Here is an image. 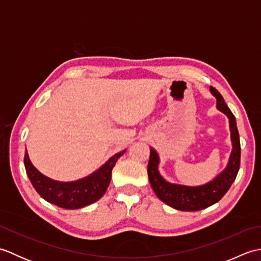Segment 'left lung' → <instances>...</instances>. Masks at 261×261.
I'll list each match as a JSON object with an SVG mask.
<instances>
[{
    "mask_svg": "<svg viewBox=\"0 0 261 261\" xmlns=\"http://www.w3.org/2000/svg\"><path fill=\"white\" fill-rule=\"evenodd\" d=\"M210 90L216 97V108L228 116L230 123L232 152L230 154L228 166L222 173L216 176L213 180L202 186L170 184L160 176L158 171V153L154 149H150L148 176L152 190L164 203L179 211H199L219 202L224 196V194L229 191L240 168L241 148L236 118L228 108V105L225 104L220 92L213 86H211Z\"/></svg>",
    "mask_w": 261,
    "mask_h": 261,
    "instance_id": "1",
    "label": "left lung"
}]
</instances>
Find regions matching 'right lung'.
<instances>
[{"mask_svg":"<svg viewBox=\"0 0 261 261\" xmlns=\"http://www.w3.org/2000/svg\"><path fill=\"white\" fill-rule=\"evenodd\" d=\"M125 150L115 153L95 173L75 181L64 182L48 178L31 164L29 156L24 154V166L31 184L39 195L47 202L67 210L87 206L98 201L107 192L112 176V169Z\"/></svg>","mask_w":261,"mask_h":261,"instance_id":"obj_1","label":"right lung"}]
</instances>
